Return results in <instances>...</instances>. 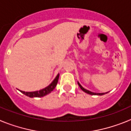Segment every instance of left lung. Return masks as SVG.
<instances>
[{"label": "left lung", "mask_w": 131, "mask_h": 131, "mask_svg": "<svg viewBox=\"0 0 131 131\" xmlns=\"http://www.w3.org/2000/svg\"><path fill=\"white\" fill-rule=\"evenodd\" d=\"M78 83V84H79V87L81 88V89L82 91H84V92H86V93L87 94H91V95H104V94H105V93H95V92H91V91H88V90H86V89H84V88L83 87V86L81 85V84H80L79 82H77ZM107 93V92H106Z\"/></svg>", "instance_id": "1"}]
</instances>
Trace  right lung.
I'll return each instance as SVG.
<instances>
[{
	"label": "right lung",
	"instance_id": "add662e5",
	"mask_svg": "<svg viewBox=\"0 0 131 131\" xmlns=\"http://www.w3.org/2000/svg\"><path fill=\"white\" fill-rule=\"evenodd\" d=\"M59 79V74H58L57 76L56 77V78L54 79V81L52 82L50 84L48 85V86L45 87V89H41L40 91H34V92H25V91H19L21 93L24 94L25 95L27 96L30 97V98H33V97H42L44 96H46L48 94L50 93L52 91L55 89V87L57 85L58 81Z\"/></svg>",
	"mask_w": 131,
	"mask_h": 131
}]
</instances>
